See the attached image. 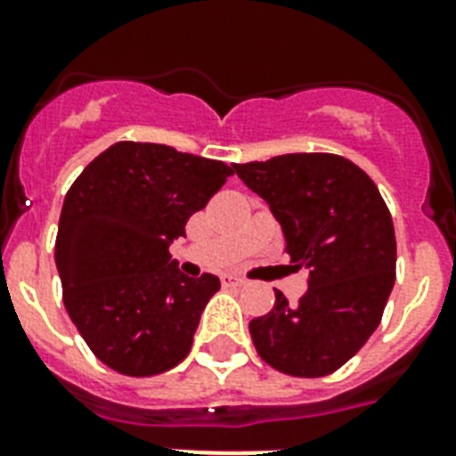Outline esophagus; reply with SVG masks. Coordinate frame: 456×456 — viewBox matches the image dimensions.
<instances>
[{"mask_svg":"<svg viewBox=\"0 0 456 456\" xmlns=\"http://www.w3.org/2000/svg\"><path fill=\"white\" fill-rule=\"evenodd\" d=\"M222 284L229 286V289H241V286H246V279L236 277V274H222Z\"/></svg>","mask_w":456,"mask_h":456,"instance_id":"1","label":"esophagus"}]
</instances>
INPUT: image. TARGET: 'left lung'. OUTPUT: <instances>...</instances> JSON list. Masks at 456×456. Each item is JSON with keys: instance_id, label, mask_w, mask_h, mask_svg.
<instances>
[{"instance_id": "8db88e82", "label": "left lung", "mask_w": 456, "mask_h": 456, "mask_svg": "<svg viewBox=\"0 0 456 456\" xmlns=\"http://www.w3.org/2000/svg\"><path fill=\"white\" fill-rule=\"evenodd\" d=\"M281 224L307 293L248 324L257 354L279 371L317 379L343 367L381 322L395 284V229L367 172L333 153H286L234 165Z\"/></svg>"}]
</instances>
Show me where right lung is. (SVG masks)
Wrapping results in <instances>:
<instances>
[{"instance_id":"obj_1","label":"right lung","mask_w":456,"mask_h":456,"mask_svg":"<svg viewBox=\"0 0 456 456\" xmlns=\"http://www.w3.org/2000/svg\"><path fill=\"white\" fill-rule=\"evenodd\" d=\"M229 175L222 160L118 142L68 189L56 270L68 314L103 364L153 376L189 354L220 279L182 274L170 246Z\"/></svg>"}]
</instances>
